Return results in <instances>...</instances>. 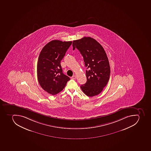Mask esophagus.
Returning <instances> with one entry per match:
<instances>
[{
	"instance_id": "34e87169",
	"label": "esophagus",
	"mask_w": 151,
	"mask_h": 151,
	"mask_svg": "<svg viewBox=\"0 0 151 151\" xmlns=\"http://www.w3.org/2000/svg\"><path fill=\"white\" fill-rule=\"evenodd\" d=\"M76 76H75V75H74V76H73L72 77H71V78L73 79H76Z\"/></svg>"
}]
</instances>
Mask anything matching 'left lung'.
Returning a JSON list of instances; mask_svg holds the SVG:
<instances>
[{"label":"left lung","instance_id":"obj_1","mask_svg":"<svg viewBox=\"0 0 151 151\" xmlns=\"http://www.w3.org/2000/svg\"><path fill=\"white\" fill-rule=\"evenodd\" d=\"M73 50H78L83 57L87 81L80 86L86 96L92 97L101 92L109 80L110 69L105 51L101 45L91 37H84L73 42Z\"/></svg>","mask_w":151,"mask_h":151}]
</instances>
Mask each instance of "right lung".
<instances>
[{
  "label": "right lung",
  "instance_id": "right-lung-1",
  "mask_svg": "<svg viewBox=\"0 0 151 151\" xmlns=\"http://www.w3.org/2000/svg\"><path fill=\"white\" fill-rule=\"evenodd\" d=\"M72 42L52 40L42 50L37 63L38 82L43 90L55 95L63 90L70 78L63 73L61 61Z\"/></svg>",
  "mask_w": 151,
  "mask_h": 151
}]
</instances>
